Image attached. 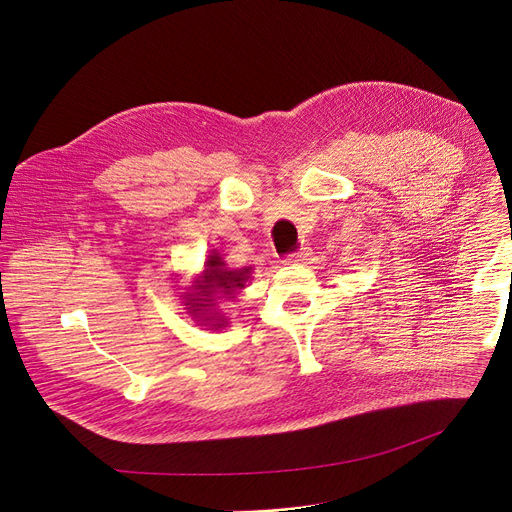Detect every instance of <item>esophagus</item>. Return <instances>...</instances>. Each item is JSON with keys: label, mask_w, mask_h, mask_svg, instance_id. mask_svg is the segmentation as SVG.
<instances>
[{"label": "esophagus", "mask_w": 512, "mask_h": 512, "mask_svg": "<svg viewBox=\"0 0 512 512\" xmlns=\"http://www.w3.org/2000/svg\"><path fill=\"white\" fill-rule=\"evenodd\" d=\"M311 252L309 250H302V252H296V254H290L288 258H285V262L288 264H304L306 260H309Z\"/></svg>", "instance_id": "1"}]
</instances>
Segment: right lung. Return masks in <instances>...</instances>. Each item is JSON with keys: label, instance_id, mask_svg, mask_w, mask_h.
<instances>
[{"label": "right lung", "instance_id": "add662e5", "mask_svg": "<svg viewBox=\"0 0 512 512\" xmlns=\"http://www.w3.org/2000/svg\"><path fill=\"white\" fill-rule=\"evenodd\" d=\"M252 267L229 269L218 250H210L203 262V271L193 277L187 292H182L185 309L197 325L208 330L227 327V317L218 309V300H235L239 292L250 283Z\"/></svg>", "mask_w": 512, "mask_h": 512}]
</instances>
